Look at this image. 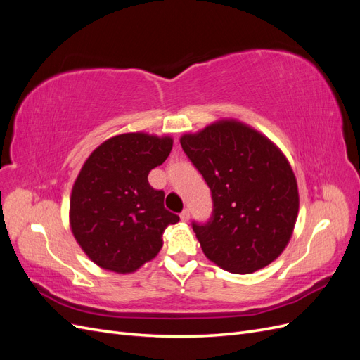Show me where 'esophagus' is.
<instances>
[{"mask_svg": "<svg viewBox=\"0 0 360 360\" xmlns=\"http://www.w3.org/2000/svg\"><path fill=\"white\" fill-rule=\"evenodd\" d=\"M189 217H191L189 210H183V212L180 213V219H181L183 222H188V221H189Z\"/></svg>", "mask_w": 360, "mask_h": 360, "instance_id": "1", "label": "esophagus"}]
</instances>
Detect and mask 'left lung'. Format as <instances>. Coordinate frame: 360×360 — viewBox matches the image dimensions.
I'll return each instance as SVG.
<instances>
[{"label": "left lung", "mask_w": 360, "mask_h": 360, "mask_svg": "<svg viewBox=\"0 0 360 360\" xmlns=\"http://www.w3.org/2000/svg\"><path fill=\"white\" fill-rule=\"evenodd\" d=\"M180 144L212 191L210 221L192 224L205 257L238 275L269 266L288 245L299 213L285 155L233 118L183 135Z\"/></svg>", "instance_id": "8db88e82"}]
</instances>
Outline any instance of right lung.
Returning a JSON list of instances; mask_svg holds the SVG:
<instances>
[{"mask_svg": "<svg viewBox=\"0 0 360 360\" xmlns=\"http://www.w3.org/2000/svg\"><path fill=\"white\" fill-rule=\"evenodd\" d=\"M171 148V136L129 132L106 139L85 160L72 188L69 219L94 264L126 275L159 254L163 231L180 217L165 209V193L150 186L148 172Z\"/></svg>", "mask_w": 360, "mask_h": 360, "instance_id": "obj_1", "label": "right lung"}]
</instances>
